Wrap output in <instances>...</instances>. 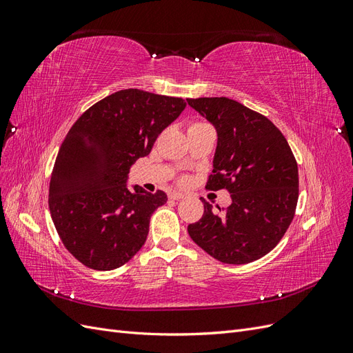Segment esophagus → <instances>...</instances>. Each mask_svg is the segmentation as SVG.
I'll list each match as a JSON object with an SVG mask.
<instances>
[{
    "instance_id": "obj_1",
    "label": "esophagus",
    "mask_w": 353,
    "mask_h": 353,
    "mask_svg": "<svg viewBox=\"0 0 353 353\" xmlns=\"http://www.w3.org/2000/svg\"><path fill=\"white\" fill-rule=\"evenodd\" d=\"M184 193H179V191H172V193H169V199H172V200H181V199H184Z\"/></svg>"
}]
</instances>
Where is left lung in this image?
Returning a JSON list of instances; mask_svg holds the SVG:
<instances>
[{
  "label": "left lung",
  "instance_id": "8db88e82",
  "mask_svg": "<svg viewBox=\"0 0 353 353\" xmlns=\"http://www.w3.org/2000/svg\"><path fill=\"white\" fill-rule=\"evenodd\" d=\"M215 126L218 143L208 188H227L231 205L205 212L188 234L212 258L249 263L270 253L293 221L299 197L297 163L284 135L268 117L227 97L188 99Z\"/></svg>",
  "mask_w": 353,
  "mask_h": 353
}]
</instances>
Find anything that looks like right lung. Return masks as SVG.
Instances as JSON below:
<instances>
[{
	"label": "right lung",
	"instance_id": "right-lung-1",
	"mask_svg": "<svg viewBox=\"0 0 353 353\" xmlns=\"http://www.w3.org/2000/svg\"><path fill=\"white\" fill-rule=\"evenodd\" d=\"M185 100L122 90L95 103L61 143L50 181V212L66 249L97 271L119 268L143 248L153 212L166 203L128 187L130 169L185 109Z\"/></svg>",
	"mask_w": 353,
	"mask_h": 353
}]
</instances>
